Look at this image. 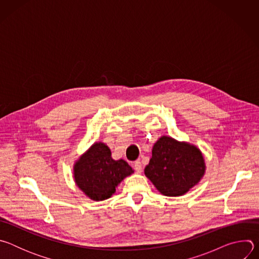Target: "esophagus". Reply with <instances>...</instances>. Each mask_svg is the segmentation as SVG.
Returning a JSON list of instances; mask_svg holds the SVG:
<instances>
[{"label":"esophagus","instance_id":"obj_1","mask_svg":"<svg viewBox=\"0 0 259 259\" xmlns=\"http://www.w3.org/2000/svg\"><path fill=\"white\" fill-rule=\"evenodd\" d=\"M134 169L136 170L137 173H141L142 171V165H141V162L140 161H136L134 163Z\"/></svg>","mask_w":259,"mask_h":259}]
</instances>
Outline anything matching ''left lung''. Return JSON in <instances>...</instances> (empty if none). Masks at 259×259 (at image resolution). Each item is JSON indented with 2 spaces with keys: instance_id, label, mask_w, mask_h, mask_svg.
<instances>
[{
  "instance_id": "8db88e82",
  "label": "left lung",
  "mask_w": 259,
  "mask_h": 259,
  "mask_svg": "<svg viewBox=\"0 0 259 259\" xmlns=\"http://www.w3.org/2000/svg\"><path fill=\"white\" fill-rule=\"evenodd\" d=\"M152 153L144 174L164 196L184 195L205 173L206 166L201 151L188 142L162 136L155 143Z\"/></svg>"
}]
</instances>
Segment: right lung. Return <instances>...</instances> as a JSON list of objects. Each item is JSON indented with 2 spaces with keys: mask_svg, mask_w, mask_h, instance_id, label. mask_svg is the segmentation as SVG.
I'll list each match as a JSON object with an SVG mask.
<instances>
[{
  "mask_svg": "<svg viewBox=\"0 0 259 259\" xmlns=\"http://www.w3.org/2000/svg\"><path fill=\"white\" fill-rule=\"evenodd\" d=\"M133 173L124 160H114L108 146L95 142L73 166V177L79 189L91 200L112 197L118 184Z\"/></svg>",
  "mask_w": 259,
  "mask_h": 259,
  "instance_id": "add662e5",
  "label": "right lung"
}]
</instances>
